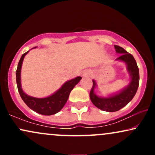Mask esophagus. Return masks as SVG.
Masks as SVG:
<instances>
[{
  "label": "esophagus",
  "mask_w": 155,
  "mask_h": 155,
  "mask_svg": "<svg viewBox=\"0 0 155 155\" xmlns=\"http://www.w3.org/2000/svg\"><path fill=\"white\" fill-rule=\"evenodd\" d=\"M91 74V73L90 71H84L82 73V76H89Z\"/></svg>",
  "instance_id": "1"
}]
</instances>
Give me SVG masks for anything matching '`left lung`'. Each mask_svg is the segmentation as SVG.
I'll return each mask as SVG.
<instances>
[{"label":"left lung","instance_id":"8db88e82","mask_svg":"<svg viewBox=\"0 0 155 155\" xmlns=\"http://www.w3.org/2000/svg\"><path fill=\"white\" fill-rule=\"evenodd\" d=\"M117 53H120V56L117 60L125 62L127 65V70L131 76V81L127 88L122 90L120 93L109 97H97L94 93L95 87V81H92V87L90 92V100L97 108L101 110L109 112H114L120 110L126 106L133 98L138 90L139 85V70L137 65L136 60L131 54L126 51L122 47L114 46Z\"/></svg>","mask_w":155,"mask_h":155}]
</instances>
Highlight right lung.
<instances>
[{
    "mask_svg": "<svg viewBox=\"0 0 155 155\" xmlns=\"http://www.w3.org/2000/svg\"><path fill=\"white\" fill-rule=\"evenodd\" d=\"M28 51L24 53L22 55L18 63L17 71H16L17 88H18L19 95L27 106L36 113L42 115H47V116L57 114L63 108V106L66 104L71 92L74 87L79 82L81 77L78 76L75 79L67 81L66 83L64 84L58 91H57L52 95L45 97V98H36V97H33L26 95L21 88L20 73L23 59H24L25 56L28 54Z\"/></svg>",
    "mask_w": 155,
    "mask_h": 155,
    "instance_id": "1",
    "label": "right lung"
}]
</instances>
